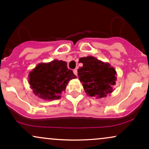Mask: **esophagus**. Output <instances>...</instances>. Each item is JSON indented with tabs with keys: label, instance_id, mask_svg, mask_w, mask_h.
<instances>
[{
	"label": "esophagus",
	"instance_id": "1",
	"mask_svg": "<svg viewBox=\"0 0 149 149\" xmlns=\"http://www.w3.org/2000/svg\"><path fill=\"white\" fill-rule=\"evenodd\" d=\"M73 72H74V74L76 75V76H77V69L74 70H73Z\"/></svg>",
	"mask_w": 149,
	"mask_h": 149
}]
</instances>
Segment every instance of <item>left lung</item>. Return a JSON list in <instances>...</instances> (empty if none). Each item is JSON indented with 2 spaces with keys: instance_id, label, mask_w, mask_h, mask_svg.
Instances as JSON below:
<instances>
[{
  "instance_id": "obj_1",
  "label": "left lung",
  "mask_w": 149,
  "mask_h": 149,
  "mask_svg": "<svg viewBox=\"0 0 149 149\" xmlns=\"http://www.w3.org/2000/svg\"><path fill=\"white\" fill-rule=\"evenodd\" d=\"M79 63L83 66L77 70L79 79L88 96L102 98L113 91L116 85V72L109 63H104L93 56L80 58Z\"/></svg>"
}]
</instances>
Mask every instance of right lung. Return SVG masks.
Wrapping results in <instances>:
<instances>
[{
	"instance_id": "1",
	"label": "right lung",
	"mask_w": 149,
	"mask_h": 149,
	"mask_svg": "<svg viewBox=\"0 0 149 149\" xmlns=\"http://www.w3.org/2000/svg\"><path fill=\"white\" fill-rule=\"evenodd\" d=\"M77 77L63 61L40 63L29 72V82L33 93L40 98L54 100L61 98L68 84Z\"/></svg>"
}]
</instances>
